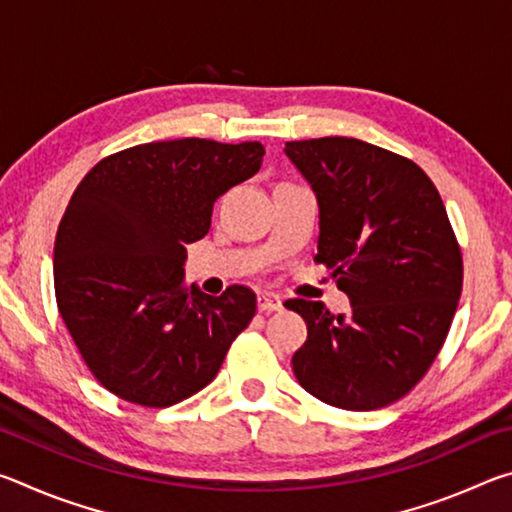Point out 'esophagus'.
<instances>
[{
  "instance_id": "esophagus-1",
  "label": "esophagus",
  "mask_w": 512,
  "mask_h": 512,
  "mask_svg": "<svg viewBox=\"0 0 512 512\" xmlns=\"http://www.w3.org/2000/svg\"><path fill=\"white\" fill-rule=\"evenodd\" d=\"M257 305L262 311H277V309H282V300H280V296H275V293H271V291H262V293H257Z\"/></svg>"
}]
</instances>
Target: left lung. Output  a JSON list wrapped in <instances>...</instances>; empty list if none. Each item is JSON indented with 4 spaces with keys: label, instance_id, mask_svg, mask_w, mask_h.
<instances>
[{
    "label": "left lung",
    "instance_id": "8db88e82",
    "mask_svg": "<svg viewBox=\"0 0 512 512\" xmlns=\"http://www.w3.org/2000/svg\"><path fill=\"white\" fill-rule=\"evenodd\" d=\"M320 210L316 262L348 293L352 314L293 298L307 341L300 386L345 411H375L424 377L447 339L463 257L436 185L418 164L354 137L287 142Z\"/></svg>",
    "mask_w": 512,
    "mask_h": 512
}]
</instances>
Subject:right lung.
<instances>
[{
  "label": "right lung",
  "mask_w": 512,
  "mask_h": 512,
  "mask_svg": "<svg viewBox=\"0 0 512 512\" xmlns=\"http://www.w3.org/2000/svg\"><path fill=\"white\" fill-rule=\"evenodd\" d=\"M259 142H151L94 164L54 244L58 311L103 388L133 404H178L216 377L255 316V293L185 289L187 244L221 194L262 167Z\"/></svg>",
  "instance_id": "obj_1"
}]
</instances>
